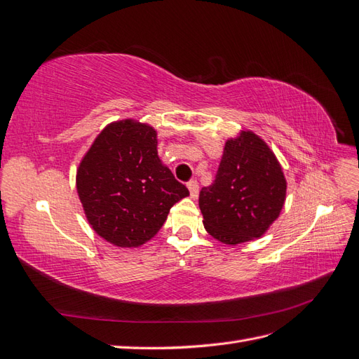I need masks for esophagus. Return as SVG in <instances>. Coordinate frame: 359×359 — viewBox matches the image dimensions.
I'll return each instance as SVG.
<instances>
[{
  "instance_id": "esophagus-1",
  "label": "esophagus",
  "mask_w": 359,
  "mask_h": 359,
  "mask_svg": "<svg viewBox=\"0 0 359 359\" xmlns=\"http://www.w3.org/2000/svg\"><path fill=\"white\" fill-rule=\"evenodd\" d=\"M187 187L190 190V198L198 199V196H199V184H198V181H190L187 184Z\"/></svg>"
}]
</instances>
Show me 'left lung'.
<instances>
[{
    "instance_id": "8db88e82",
    "label": "left lung",
    "mask_w": 359,
    "mask_h": 359,
    "mask_svg": "<svg viewBox=\"0 0 359 359\" xmlns=\"http://www.w3.org/2000/svg\"><path fill=\"white\" fill-rule=\"evenodd\" d=\"M287 182L274 151L252 130L226 140L214 182L199 194L203 226L236 245L264 236L283 210Z\"/></svg>"
}]
</instances>
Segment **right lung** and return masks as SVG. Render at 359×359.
Segmentation results:
<instances>
[{
  "label": "right lung",
  "instance_id": "right-lung-1",
  "mask_svg": "<svg viewBox=\"0 0 359 359\" xmlns=\"http://www.w3.org/2000/svg\"><path fill=\"white\" fill-rule=\"evenodd\" d=\"M153 126L133 118L107 124L76 170V190L91 229L115 247L154 238L170 208L189 196L157 153Z\"/></svg>",
  "mask_w": 359,
  "mask_h": 359
}]
</instances>
